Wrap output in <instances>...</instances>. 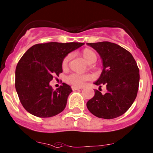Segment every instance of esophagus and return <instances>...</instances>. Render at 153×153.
<instances>
[{"label":"esophagus","instance_id":"esophagus-1","mask_svg":"<svg viewBox=\"0 0 153 153\" xmlns=\"http://www.w3.org/2000/svg\"><path fill=\"white\" fill-rule=\"evenodd\" d=\"M81 87H80V86H72V89L73 90V91H75V90H78V89H81Z\"/></svg>","mask_w":153,"mask_h":153}]
</instances>
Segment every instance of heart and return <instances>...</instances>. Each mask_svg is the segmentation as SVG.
<instances>
[{"label": "heart", "mask_w": 153, "mask_h": 153, "mask_svg": "<svg viewBox=\"0 0 153 153\" xmlns=\"http://www.w3.org/2000/svg\"><path fill=\"white\" fill-rule=\"evenodd\" d=\"M81 55L83 56V59L86 61V63L89 64L91 62H95L97 59V56L95 53L90 49H84L81 52ZM70 59V55H67L64 59L62 65L63 67H66L69 60ZM90 78V76L88 75H80V74H71L67 78V81L70 84L74 85V86H81L84 81H87Z\"/></svg>", "instance_id": "1"}]
</instances>
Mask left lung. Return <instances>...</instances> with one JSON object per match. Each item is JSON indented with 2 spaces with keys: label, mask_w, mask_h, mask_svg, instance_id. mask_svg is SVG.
<instances>
[{
  "label": "left lung",
  "mask_w": 153,
  "mask_h": 153,
  "mask_svg": "<svg viewBox=\"0 0 153 153\" xmlns=\"http://www.w3.org/2000/svg\"><path fill=\"white\" fill-rule=\"evenodd\" d=\"M98 53L102 62L100 76L94 83L105 85L107 92L98 90L86 103L89 111L95 117L114 119L125 114L134 102L139 85V70L132 54L121 46L101 42L87 43Z\"/></svg>",
  "instance_id": "obj_1"
}]
</instances>
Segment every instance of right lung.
<instances>
[{"mask_svg": "<svg viewBox=\"0 0 153 153\" xmlns=\"http://www.w3.org/2000/svg\"><path fill=\"white\" fill-rule=\"evenodd\" d=\"M81 42H48L30 48L19 61L15 70V89L24 108L32 115L51 117L63 111L72 90L62 86L53 90L50 85L54 75L62 72V62Z\"/></svg>", "mask_w": 153, "mask_h": 153, "instance_id": "add662e5", "label": "right lung"}]
</instances>
